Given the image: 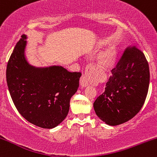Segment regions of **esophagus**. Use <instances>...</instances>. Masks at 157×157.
I'll use <instances>...</instances> for the list:
<instances>
[{
    "label": "esophagus",
    "instance_id": "34e87169",
    "mask_svg": "<svg viewBox=\"0 0 157 157\" xmlns=\"http://www.w3.org/2000/svg\"><path fill=\"white\" fill-rule=\"evenodd\" d=\"M80 84L82 87H86L89 86V80H88V77L86 75H83L80 78Z\"/></svg>",
    "mask_w": 157,
    "mask_h": 157
}]
</instances>
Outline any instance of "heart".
Instances as JSON below:
<instances>
[{"label":"heart","mask_w":157,"mask_h":157,"mask_svg":"<svg viewBox=\"0 0 157 157\" xmlns=\"http://www.w3.org/2000/svg\"><path fill=\"white\" fill-rule=\"evenodd\" d=\"M117 59V52L114 48L110 47L106 48L100 54L98 57L99 63L103 67H111L115 63Z\"/></svg>","instance_id":"obj_1"}]
</instances>
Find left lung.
Listing matches in <instances>:
<instances>
[{"mask_svg": "<svg viewBox=\"0 0 157 157\" xmlns=\"http://www.w3.org/2000/svg\"><path fill=\"white\" fill-rule=\"evenodd\" d=\"M111 73L94 109L100 120L113 126L130 120L142 109L148 91L150 71L143 52L128 46Z\"/></svg>", "mask_w": 157, "mask_h": 157, "instance_id": "obj_1", "label": "left lung"}]
</instances>
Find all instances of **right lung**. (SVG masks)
<instances>
[{"label": "right lung", "mask_w": 157, "mask_h": 157, "mask_svg": "<svg viewBox=\"0 0 157 157\" xmlns=\"http://www.w3.org/2000/svg\"><path fill=\"white\" fill-rule=\"evenodd\" d=\"M17 43L6 67V82L18 112L28 122L53 128L67 116L71 97L79 87L80 72L59 66L37 68L25 57L26 36Z\"/></svg>", "instance_id": "right-lung-1"}]
</instances>
